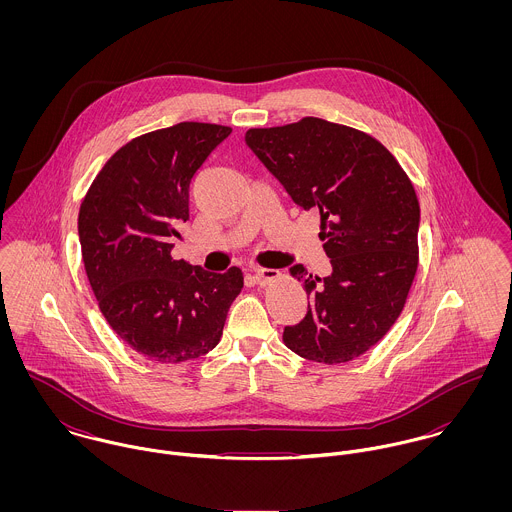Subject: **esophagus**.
<instances>
[{
	"instance_id": "esophagus-1",
	"label": "esophagus",
	"mask_w": 512,
	"mask_h": 512,
	"mask_svg": "<svg viewBox=\"0 0 512 512\" xmlns=\"http://www.w3.org/2000/svg\"><path fill=\"white\" fill-rule=\"evenodd\" d=\"M278 278H280V272L272 270V268H258V270L252 272V280L258 286H266V284H270V282H274Z\"/></svg>"
}]
</instances>
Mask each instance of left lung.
Segmentation results:
<instances>
[{"instance_id":"left-lung-1","label":"left lung","mask_w":512,"mask_h":512,"mask_svg":"<svg viewBox=\"0 0 512 512\" xmlns=\"http://www.w3.org/2000/svg\"><path fill=\"white\" fill-rule=\"evenodd\" d=\"M246 146L293 203L321 215L327 278L290 268L307 293V313L284 329L295 355L343 365L394 325L418 270L420 203L396 157L361 130L321 118L250 128Z\"/></svg>"}]
</instances>
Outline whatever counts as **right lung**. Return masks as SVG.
I'll return each instance as SVG.
<instances>
[{"label": "right lung", "instance_id": "obj_1", "mask_svg": "<svg viewBox=\"0 0 512 512\" xmlns=\"http://www.w3.org/2000/svg\"><path fill=\"white\" fill-rule=\"evenodd\" d=\"M228 126L181 122L120 147L78 213L84 270L114 333L157 363L199 359L219 345L242 270L209 274L171 258L189 219V185Z\"/></svg>", "mask_w": 512, "mask_h": 512}]
</instances>
